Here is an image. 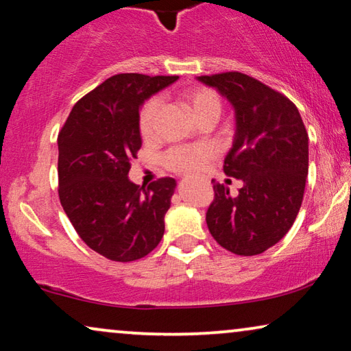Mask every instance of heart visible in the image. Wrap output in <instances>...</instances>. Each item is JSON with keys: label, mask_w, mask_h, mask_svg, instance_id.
Listing matches in <instances>:
<instances>
[{"label": "heart", "mask_w": 351, "mask_h": 351, "mask_svg": "<svg viewBox=\"0 0 351 351\" xmlns=\"http://www.w3.org/2000/svg\"><path fill=\"white\" fill-rule=\"evenodd\" d=\"M182 98L191 109L193 115L197 120L207 114H218L221 110V99L215 90L207 87H193L185 90L182 93ZM161 99L150 98L141 109L139 114V130L144 138H150L155 131L156 115L160 112ZM217 155L215 145L212 144H197V145H179L172 147L165 154L163 163L167 169L176 172H193L201 171L207 165V161L212 160Z\"/></svg>", "instance_id": "obj_1"}]
</instances>
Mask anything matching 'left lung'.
Masks as SVG:
<instances>
[{"label": "left lung", "instance_id": "1", "mask_svg": "<svg viewBox=\"0 0 351 351\" xmlns=\"http://www.w3.org/2000/svg\"><path fill=\"white\" fill-rule=\"evenodd\" d=\"M234 108L236 134L223 171L242 180L239 195L213 182L207 228L223 248L253 256L280 241L301 209L308 174V136L296 106L242 73L201 75Z\"/></svg>", "mask_w": 351, "mask_h": 351}]
</instances>
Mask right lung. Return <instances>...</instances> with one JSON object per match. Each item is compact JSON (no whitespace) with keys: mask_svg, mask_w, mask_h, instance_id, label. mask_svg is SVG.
I'll list each match as a JSON object with an SVG mask.
<instances>
[{"mask_svg":"<svg viewBox=\"0 0 351 351\" xmlns=\"http://www.w3.org/2000/svg\"><path fill=\"white\" fill-rule=\"evenodd\" d=\"M177 79L112 75L74 104L58 134L60 202L80 239L108 260L144 258L165 234L176 180L141 186L128 172L142 145L141 106Z\"/></svg>","mask_w":351,"mask_h":351,"instance_id":"1","label":"right lung"}]
</instances>
